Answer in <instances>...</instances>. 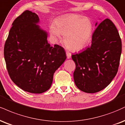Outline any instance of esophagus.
<instances>
[{
  "mask_svg": "<svg viewBox=\"0 0 125 125\" xmlns=\"http://www.w3.org/2000/svg\"><path fill=\"white\" fill-rule=\"evenodd\" d=\"M66 56H67V59L71 58V57H72V53H70V52H68V51H67V52H66Z\"/></svg>",
  "mask_w": 125,
  "mask_h": 125,
  "instance_id": "obj_1",
  "label": "esophagus"
}]
</instances>
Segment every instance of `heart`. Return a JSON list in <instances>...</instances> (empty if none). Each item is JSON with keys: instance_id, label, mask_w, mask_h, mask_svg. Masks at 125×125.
Returning <instances> with one entry per match:
<instances>
[{"instance_id": "heart-1", "label": "heart", "mask_w": 125, "mask_h": 125, "mask_svg": "<svg viewBox=\"0 0 125 125\" xmlns=\"http://www.w3.org/2000/svg\"><path fill=\"white\" fill-rule=\"evenodd\" d=\"M49 31L55 38H60L61 34L64 35L66 47L72 51H79L86 48L91 41L93 24L88 18L69 14L55 20Z\"/></svg>"}]
</instances>
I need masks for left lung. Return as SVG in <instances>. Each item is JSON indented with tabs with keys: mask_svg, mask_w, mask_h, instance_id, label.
<instances>
[{
	"mask_svg": "<svg viewBox=\"0 0 125 125\" xmlns=\"http://www.w3.org/2000/svg\"><path fill=\"white\" fill-rule=\"evenodd\" d=\"M121 52L118 30L110 20H104L93 33L91 46L72 55L76 63L73 77L77 88L95 93L107 87L118 72Z\"/></svg>",
	"mask_w": 125,
	"mask_h": 125,
	"instance_id": "1",
	"label": "left lung"
}]
</instances>
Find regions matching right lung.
I'll return each instance as SVG.
<instances>
[{
    "mask_svg": "<svg viewBox=\"0 0 125 125\" xmlns=\"http://www.w3.org/2000/svg\"><path fill=\"white\" fill-rule=\"evenodd\" d=\"M38 22L36 13H22L12 24L4 47L10 79L24 91L35 94L49 89L54 73L66 59L63 48L48 43L47 33Z\"/></svg>",
    "mask_w": 125,
    "mask_h": 125,
    "instance_id": "add662e5",
    "label": "right lung"
}]
</instances>
